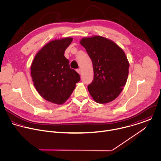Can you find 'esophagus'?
Masks as SVG:
<instances>
[{"instance_id": "obj_1", "label": "esophagus", "mask_w": 161, "mask_h": 161, "mask_svg": "<svg viewBox=\"0 0 161 161\" xmlns=\"http://www.w3.org/2000/svg\"><path fill=\"white\" fill-rule=\"evenodd\" d=\"M76 71L79 73V75H81V70H80V69H77V70H76Z\"/></svg>"}]
</instances>
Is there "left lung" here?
<instances>
[{
	"label": "left lung",
	"mask_w": 161,
	"mask_h": 161,
	"mask_svg": "<svg viewBox=\"0 0 161 161\" xmlns=\"http://www.w3.org/2000/svg\"><path fill=\"white\" fill-rule=\"evenodd\" d=\"M80 43L91 58L94 79L88 91L97 103L105 104L115 99L125 86L129 62L121 48L114 42L101 36L85 37Z\"/></svg>",
	"instance_id": "1"
}]
</instances>
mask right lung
<instances>
[{
  "mask_svg": "<svg viewBox=\"0 0 161 161\" xmlns=\"http://www.w3.org/2000/svg\"><path fill=\"white\" fill-rule=\"evenodd\" d=\"M72 40V38L66 37L47 43L36 53L31 65V75L36 91L53 104H64L80 79L64 56Z\"/></svg>",
  "mask_w": 161,
  "mask_h": 161,
  "instance_id": "right-lung-1",
  "label": "right lung"
}]
</instances>
